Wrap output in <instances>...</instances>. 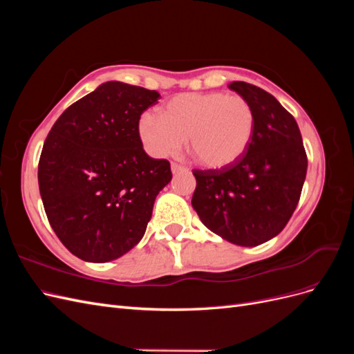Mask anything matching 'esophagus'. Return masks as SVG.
Returning <instances> with one entry per match:
<instances>
[{"mask_svg":"<svg viewBox=\"0 0 354 354\" xmlns=\"http://www.w3.org/2000/svg\"><path fill=\"white\" fill-rule=\"evenodd\" d=\"M171 171H173V174H178V173H185V171H187V168L183 167V165H180V164L173 162V164H171Z\"/></svg>","mask_w":354,"mask_h":354,"instance_id":"esophagus-1","label":"esophagus"}]
</instances>
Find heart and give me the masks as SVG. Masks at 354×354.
Wrapping results in <instances>:
<instances>
[{
  "mask_svg": "<svg viewBox=\"0 0 354 354\" xmlns=\"http://www.w3.org/2000/svg\"><path fill=\"white\" fill-rule=\"evenodd\" d=\"M254 127L252 106L239 94L183 93L160 108V116L145 112L138 136L146 151L159 158L176 155L186 138L202 167L223 169L243 156Z\"/></svg>",
  "mask_w": 354,
  "mask_h": 354,
  "instance_id": "b5f03b06",
  "label": "heart"
}]
</instances>
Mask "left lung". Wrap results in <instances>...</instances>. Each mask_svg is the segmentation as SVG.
Instances as JSON below:
<instances>
[{
    "mask_svg": "<svg viewBox=\"0 0 354 354\" xmlns=\"http://www.w3.org/2000/svg\"><path fill=\"white\" fill-rule=\"evenodd\" d=\"M229 88L252 106L251 143L227 168L194 171L192 207L223 239L257 246L279 234L291 218L306 180L307 156L294 116L270 93L243 81Z\"/></svg>",
    "mask_w": 354,
    "mask_h": 354,
    "instance_id": "obj_1",
    "label": "left lung"
}]
</instances>
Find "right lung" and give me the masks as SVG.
<instances>
[{
    "instance_id": "1",
    "label": "right lung",
    "mask_w": 354,
    "mask_h": 354,
    "mask_svg": "<svg viewBox=\"0 0 354 354\" xmlns=\"http://www.w3.org/2000/svg\"><path fill=\"white\" fill-rule=\"evenodd\" d=\"M159 93L108 81L71 104L48 133L38 185L50 226L88 263L120 259L142 241L169 162L149 156L142 113Z\"/></svg>"
}]
</instances>
